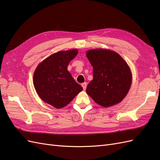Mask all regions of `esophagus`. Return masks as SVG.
<instances>
[{
  "instance_id": "esophagus-1",
  "label": "esophagus",
  "mask_w": 160,
  "mask_h": 160,
  "mask_svg": "<svg viewBox=\"0 0 160 160\" xmlns=\"http://www.w3.org/2000/svg\"><path fill=\"white\" fill-rule=\"evenodd\" d=\"M81 86L83 87V90H85L86 88H87V83H83L81 84Z\"/></svg>"
}]
</instances>
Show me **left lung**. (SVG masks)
<instances>
[{
    "instance_id": "left-lung-1",
    "label": "left lung",
    "mask_w": 160,
    "mask_h": 160,
    "mask_svg": "<svg viewBox=\"0 0 160 160\" xmlns=\"http://www.w3.org/2000/svg\"><path fill=\"white\" fill-rule=\"evenodd\" d=\"M87 57L93 67V80L86 92L99 105L109 107L121 102L131 88L130 68L120 56L113 51L90 50Z\"/></svg>"
}]
</instances>
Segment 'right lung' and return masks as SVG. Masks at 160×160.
Returning a JSON list of instances; mask_svg holds the SVG:
<instances>
[{
    "label": "right lung",
    "mask_w": 160,
    "mask_h": 160,
    "mask_svg": "<svg viewBox=\"0 0 160 160\" xmlns=\"http://www.w3.org/2000/svg\"><path fill=\"white\" fill-rule=\"evenodd\" d=\"M77 53V49L58 52L43 60L34 72L33 84L38 96L56 108L67 106L83 90L67 70Z\"/></svg>",
    "instance_id": "1"
}]
</instances>
